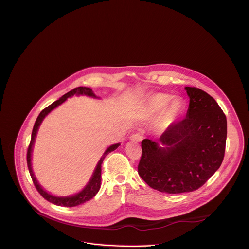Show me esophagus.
I'll return each instance as SVG.
<instances>
[{"label":"esophagus","instance_id":"34e87169","mask_svg":"<svg viewBox=\"0 0 249 249\" xmlns=\"http://www.w3.org/2000/svg\"><path fill=\"white\" fill-rule=\"evenodd\" d=\"M143 135L140 134V133H136V134H133L131 137H130V140L131 141H134V142H141L142 140H143Z\"/></svg>","mask_w":249,"mask_h":249}]
</instances>
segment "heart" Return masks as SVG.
<instances>
[{
	"mask_svg": "<svg viewBox=\"0 0 249 249\" xmlns=\"http://www.w3.org/2000/svg\"><path fill=\"white\" fill-rule=\"evenodd\" d=\"M148 114L153 116L161 111V124H168L184 111V103L178 97H172L166 93H156L149 97L147 102Z\"/></svg>",
	"mask_w": 249,
	"mask_h": 249,
	"instance_id": "b5f03b06",
	"label": "heart"
}]
</instances>
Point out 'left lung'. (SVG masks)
I'll return each mask as SVG.
<instances>
[{"label": "left lung", "mask_w": 249, "mask_h": 249, "mask_svg": "<svg viewBox=\"0 0 249 249\" xmlns=\"http://www.w3.org/2000/svg\"><path fill=\"white\" fill-rule=\"evenodd\" d=\"M185 89L190 98L186 117L170 124L159 142L145 139L141 145L139 175L168 194L203 186L221 166L226 150L227 118L217 101L200 89Z\"/></svg>", "instance_id": "left-lung-1"}]
</instances>
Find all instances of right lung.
Listing matches in <instances>:
<instances>
[{
	"instance_id": "1",
	"label": "right lung",
	"mask_w": 249,
	"mask_h": 249,
	"mask_svg": "<svg viewBox=\"0 0 249 249\" xmlns=\"http://www.w3.org/2000/svg\"><path fill=\"white\" fill-rule=\"evenodd\" d=\"M74 94H77V95H80V94H85V95H89V96H92V97H96L92 91L91 89L89 88H87V87H79V88H76L74 89H72L71 91L67 92L66 94H64L62 97H60L58 100L54 101L52 104H50L49 106H47L46 108H44L40 114L38 115L36 121H35L34 123V126H33V129H32V134H31V139H30V143H29V146H28V149H27V154H26V161H27V166H28V170H29V173H30V176H31V179L33 181V184L35 186V188L37 189V191L40 193V195L46 199L47 201H49L50 203L52 204H55V205H58V206H63V207H76V206H79V205H82L84 204L85 202L90 200L91 198H93L96 193L98 192L99 188H100V181H101V163L105 158V156H107L109 153L113 152L114 150H116L120 144H115V145H112L110 146L109 148H107V150H106L103 154V156L101 157V159L99 160L94 171H93V174L91 176V178L89 180V182L87 184V186L81 191L79 192L78 194L76 195H73V196H68V197H57V196H53L51 194H49L48 192H46L40 185L39 183L37 182L36 178H35V176L33 174V171H32V167H31V152H32V147H33V144H34V140H35V137H36V134H37V131H38V128L42 122V120L45 118V116L50 113L54 108H56L58 105L62 104L68 97L70 96H73Z\"/></svg>"
}]
</instances>
